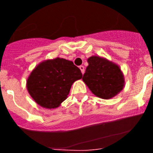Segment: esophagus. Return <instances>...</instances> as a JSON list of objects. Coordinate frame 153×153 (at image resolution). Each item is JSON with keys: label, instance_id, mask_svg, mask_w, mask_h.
<instances>
[{"label": "esophagus", "instance_id": "34e87169", "mask_svg": "<svg viewBox=\"0 0 153 153\" xmlns=\"http://www.w3.org/2000/svg\"><path fill=\"white\" fill-rule=\"evenodd\" d=\"M79 68L80 69V70H81V73H82V74H84V72H85V67H83V66H82V65H81V66H79Z\"/></svg>", "mask_w": 153, "mask_h": 153}]
</instances>
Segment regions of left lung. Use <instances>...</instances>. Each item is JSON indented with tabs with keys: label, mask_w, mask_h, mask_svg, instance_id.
I'll list each match as a JSON object with an SVG mask.
<instances>
[{
	"label": "left lung",
	"mask_w": 153,
	"mask_h": 153,
	"mask_svg": "<svg viewBox=\"0 0 153 153\" xmlns=\"http://www.w3.org/2000/svg\"><path fill=\"white\" fill-rule=\"evenodd\" d=\"M87 62L83 81L94 95L109 100L123 89L124 76L118 65L97 56H90Z\"/></svg>",
	"instance_id": "left-lung-1"
}]
</instances>
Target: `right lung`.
Wrapping results in <instances>:
<instances>
[{
    "label": "right lung",
    "instance_id": "obj_1",
    "mask_svg": "<svg viewBox=\"0 0 153 153\" xmlns=\"http://www.w3.org/2000/svg\"><path fill=\"white\" fill-rule=\"evenodd\" d=\"M83 74L72 61L56 57L41 62L27 80V89L40 106L55 109L67 98L70 88Z\"/></svg>",
    "mask_w": 153,
    "mask_h": 153
}]
</instances>
